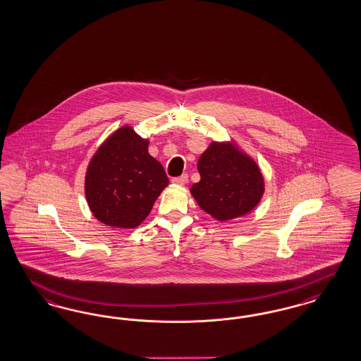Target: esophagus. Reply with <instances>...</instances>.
Listing matches in <instances>:
<instances>
[{"mask_svg": "<svg viewBox=\"0 0 361 361\" xmlns=\"http://www.w3.org/2000/svg\"><path fill=\"white\" fill-rule=\"evenodd\" d=\"M172 183L176 184V185H185L186 183H188V175L180 176V177H175V178L172 180Z\"/></svg>", "mask_w": 361, "mask_h": 361, "instance_id": "esophagus-1", "label": "esophagus"}]
</instances>
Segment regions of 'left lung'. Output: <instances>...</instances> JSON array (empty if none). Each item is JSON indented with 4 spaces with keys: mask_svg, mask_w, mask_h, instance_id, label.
I'll return each mask as SVG.
<instances>
[{
    "mask_svg": "<svg viewBox=\"0 0 361 361\" xmlns=\"http://www.w3.org/2000/svg\"><path fill=\"white\" fill-rule=\"evenodd\" d=\"M201 180L190 188L198 207L219 222L252 213L262 200L259 165L231 140L212 142L198 159Z\"/></svg>",
    "mask_w": 361,
    "mask_h": 361,
    "instance_id": "1",
    "label": "left lung"
}]
</instances>
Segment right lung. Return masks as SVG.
I'll use <instances>...</instances> for the list:
<instances>
[{"label": "right lung", "mask_w": 361, "mask_h": 361, "mask_svg": "<svg viewBox=\"0 0 361 361\" xmlns=\"http://www.w3.org/2000/svg\"><path fill=\"white\" fill-rule=\"evenodd\" d=\"M149 140L123 126L100 144L85 177L88 208L99 222L135 229L169 184L164 168L148 152Z\"/></svg>", "instance_id": "obj_1"}]
</instances>
